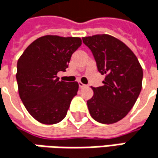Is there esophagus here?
<instances>
[{"mask_svg":"<svg viewBox=\"0 0 158 158\" xmlns=\"http://www.w3.org/2000/svg\"><path fill=\"white\" fill-rule=\"evenodd\" d=\"M79 88H85L86 87V85L85 84H83L82 82H80V81H79Z\"/></svg>","mask_w":158,"mask_h":158,"instance_id":"obj_1","label":"esophagus"}]
</instances>
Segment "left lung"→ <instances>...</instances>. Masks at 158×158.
Instances as JSON below:
<instances>
[{
    "label": "left lung",
    "instance_id": "obj_1",
    "mask_svg": "<svg viewBox=\"0 0 158 158\" xmlns=\"http://www.w3.org/2000/svg\"><path fill=\"white\" fill-rule=\"evenodd\" d=\"M102 75L103 86L94 88L87 102L90 116L101 123H117L127 115L142 89L143 69L134 52L110 35L82 37Z\"/></svg>",
    "mask_w": 158,
    "mask_h": 158
}]
</instances>
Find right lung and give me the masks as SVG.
<instances>
[{"label": "right lung", "instance_id": "right-lung-1", "mask_svg": "<svg viewBox=\"0 0 158 158\" xmlns=\"http://www.w3.org/2000/svg\"><path fill=\"white\" fill-rule=\"evenodd\" d=\"M81 46L79 37L48 35L30 44L17 62L19 96L28 112L39 123L55 124L67 115L79 83L59 80L72 54Z\"/></svg>", "mask_w": 158, "mask_h": 158}]
</instances>
